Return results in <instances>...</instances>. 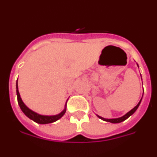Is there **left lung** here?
Here are the masks:
<instances>
[{"label": "left lung", "instance_id": "1", "mask_svg": "<svg viewBox=\"0 0 157 157\" xmlns=\"http://www.w3.org/2000/svg\"><path fill=\"white\" fill-rule=\"evenodd\" d=\"M141 99H142V98H141ZM141 99L140 100V101L138 102V104L137 105H136L135 107H134V109H131V110L130 111V112H128L127 113V114H125L124 116H123L122 117H120V118H116V119H105V118L101 117V116H98V115H97V116H98V118H100L101 120H104V121H106V122H110V123H121V122L124 121V120H126L127 119V118L130 117L131 115H133L134 113V112H136V110L138 109V108L139 107L140 104H141Z\"/></svg>", "mask_w": 157, "mask_h": 157}]
</instances>
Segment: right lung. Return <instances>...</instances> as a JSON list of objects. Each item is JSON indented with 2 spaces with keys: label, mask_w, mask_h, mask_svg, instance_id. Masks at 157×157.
Wrapping results in <instances>:
<instances>
[{
  "label": "right lung",
  "mask_w": 157,
  "mask_h": 157,
  "mask_svg": "<svg viewBox=\"0 0 157 157\" xmlns=\"http://www.w3.org/2000/svg\"><path fill=\"white\" fill-rule=\"evenodd\" d=\"M16 94H17L18 103H19V107H20V109L23 111V113L29 119L32 120L33 121L35 122V123H39V124H47V123H54V122H56L58 120H59L65 114V112H66L67 102L65 104L64 109L60 113H59L57 115H54V116H44V115H40L38 113H37V112H34V111L30 110L28 107L26 106V105L23 103V101H22L21 98H20V94H19V90H18V79L16 81Z\"/></svg>",
  "instance_id": "right-lung-1"
}]
</instances>
